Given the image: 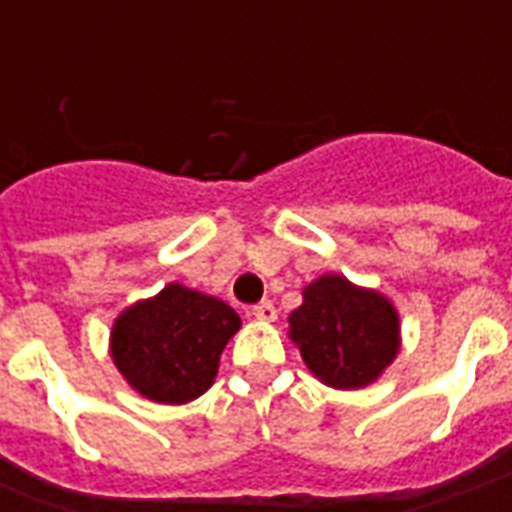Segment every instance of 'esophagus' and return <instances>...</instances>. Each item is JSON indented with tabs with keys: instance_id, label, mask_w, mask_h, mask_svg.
<instances>
[{
	"instance_id": "esophagus-1",
	"label": "esophagus",
	"mask_w": 512,
	"mask_h": 512,
	"mask_svg": "<svg viewBox=\"0 0 512 512\" xmlns=\"http://www.w3.org/2000/svg\"><path fill=\"white\" fill-rule=\"evenodd\" d=\"M252 316L260 321H273L276 319V308H273L271 300H263V303L252 305Z\"/></svg>"
}]
</instances>
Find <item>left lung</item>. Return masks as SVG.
<instances>
[{
  "label": "left lung",
  "mask_w": 512,
  "mask_h": 512,
  "mask_svg": "<svg viewBox=\"0 0 512 512\" xmlns=\"http://www.w3.org/2000/svg\"><path fill=\"white\" fill-rule=\"evenodd\" d=\"M303 297L289 316V335L319 380L332 388H364L396 358L398 316L382 295L342 276H321Z\"/></svg>",
  "instance_id": "obj_1"
}]
</instances>
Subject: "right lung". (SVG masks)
<instances>
[{
    "mask_svg": "<svg viewBox=\"0 0 512 512\" xmlns=\"http://www.w3.org/2000/svg\"><path fill=\"white\" fill-rule=\"evenodd\" d=\"M239 327L223 300L170 284L116 319L111 356L146 398L185 404L212 385L225 342Z\"/></svg>",
    "mask_w": 512,
    "mask_h": 512,
    "instance_id": "right-lung-1",
    "label": "right lung"
}]
</instances>
